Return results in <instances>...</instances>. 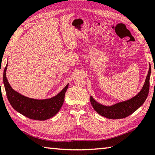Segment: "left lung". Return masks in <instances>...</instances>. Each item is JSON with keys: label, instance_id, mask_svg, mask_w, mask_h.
<instances>
[{"label": "left lung", "instance_id": "obj_1", "mask_svg": "<svg viewBox=\"0 0 155 155\" xmlns=\"http://www.w3.org/2000/svg\"><path fill=\"white\" fill-rule=\"evenodd\" d=\"M150 73L151 67L150 66L145 83L140 91L134 97L127 101L117 103L111 106H106L99 104L93 98L92 96H91L90 101L94 110L99 115L109 119H121L131 115L144 104L147 98L149 92Z\"/></svg>", "mask_w": 155, "mask_h": 155}]
</instances>
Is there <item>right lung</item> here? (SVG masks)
<instances>
[{"label":"right lung","instance_id":"add662e5","mask_svg":"<svg viewBox=\"0 0 155 155\" xmlns=\"http://www.w3.org/2000/svg\"><path fill=\"white\" fill-rule=\"evenodd\" d=\"M7 69V64L3 72V83L8 101L15 110L29 119L35 120L50 119L59 111L64 103L68 84L58 95L51 98L45 99L29 98L12 89L6 77Z\"/></svg>","mask_w":155,"mask_h":155}]
</instances>
